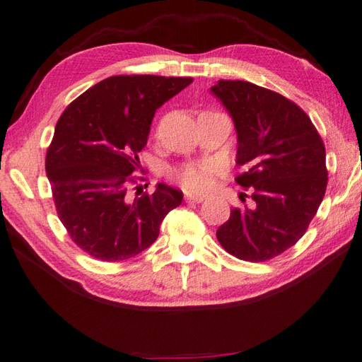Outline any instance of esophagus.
Listing matches in <instances>:
<instances>
[{
  "label": "esophagus",
  "mask_w": 362,
  "mask_h": 362,
  "mask_svg": "<svg viewBox=\"0 0 362 362\" xmlns=\"http://www.w3.org/2000/svg\"><path fill=\"white\" fill-rule=\"evenodd\" d=\"M185 200L187 202H194V204H202L205 200L204 196H194V194H187L185 196Z\"/></svg>",
  "instance_id": "esophagus-1"
}]
</instances>
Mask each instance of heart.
<instances>
[{
    "instance_id": "obj_1",
    "label": "heart",
    "mask_w": 362,
    "mask_h": 362,
    "mask_svg": "<svg viewBox=\"0 0 362 362\" xmlns=\"http://www.w3.org/2000/svg\"><path fill=\"white\" fill-rule=\"evenodd\" d=\"M217 173H219V165L216 162H204L183 166L175 173V179L183 189L189 192H206L213 187Z\"/></svg>"
}]
</instances>
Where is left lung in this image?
I'll list each match as a JSON object with an SVG mask.
<instances>
[{
	"instance_id": "8db88e82",
	"label": "left lung",
	"mask_w": 362,
	"mask_h": 362,
	"mask_svg": "<svg viewBox=\"0 0 362 362\" xmlns=\"http://www.w3.org/2000/svg\"><path fill=\"white\" fill-rule=\"evenodd\" d=\"M238 132L236 182L251 188L255 208L231 209L216 236L230 255L250 262L279 256L304 236L327 188L325 146L291 100L250 81L211 88Z\"/></svg>"
}]
</instances>
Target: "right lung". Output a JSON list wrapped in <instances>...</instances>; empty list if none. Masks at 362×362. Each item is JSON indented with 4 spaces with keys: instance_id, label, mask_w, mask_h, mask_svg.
<instances>
[{
    "instance_id": "right-lung-1",
    "label": "right lung",
    "mask_w": 362,
    "mask_h": 362,
    "mask_svg": "<svg viewBox=\"0 0 362 362\" xmlns=\"http://www.w3.org/2000/svg\"><path fill=\"white\" fill-rule=\"evenodd\" d=\"M191 83V77L115 75L83 92L58 119L46 174L58 217L89 256L105 262L137 256L182 204V191L165 183L140 197L131 189L156 111Z\"/></svg>"
}]
</instances>
